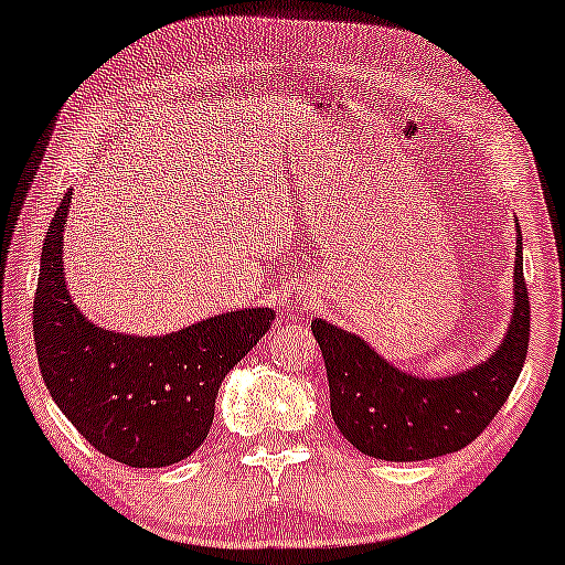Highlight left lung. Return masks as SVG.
<instances>
[{
	"instance_id": "1",
	"label": "left lung",
	"mask_w": 565,
	"mask_h": 565,
	"mask_svg": "<svg viewBox=\"0 0 565 565\" xmlns=\"http://www.w3.org/2000/svg\"><path fill=\"white\" fill-rule=\"evenodd\" d=\"M515 223L513 310L492 355L445 376L397 369L363 337L316 318L339 431L363 455L392 463L429 460L471 445L513 392L529 350V291Z\"/></svg>"
}]
</instances>
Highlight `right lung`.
<instances>
[{"mask_svg": "<svg viewBox=\"0 0 565 565\" xmlns=\"http://www.w3.org/2000/svg\"><path fill=\"white\" fill-rule=\"evenodd\" d=\"M71 194L54 210L39 263L33 339L42 379L102 455L134 468L173 466L205 441L217 386L265 337L276 312L236 308L154 337L88 321L65 281Z\"/></svg>", "mask_w": 565, "mask_h": 565, "instance_id": "right-lung-1", "label": "right lung"}]
</instances>
